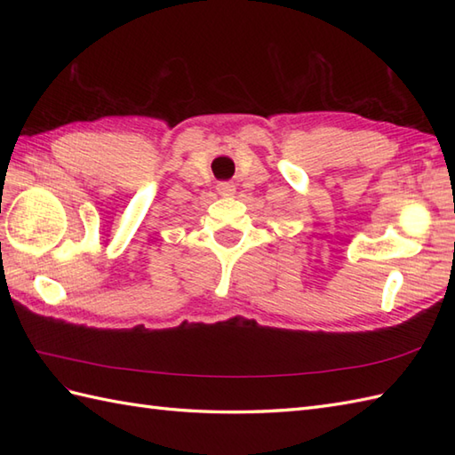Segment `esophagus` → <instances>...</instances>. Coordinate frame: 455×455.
<instances>
[{"mask_svg": "<svg viewBox=\"0 0 455 455\" xmlns=\"http://www.w3.org/2000/svg\"><path fill=\"white\" fill-rule=\"evenodd\" d=\"M217 191L222 197H230V196H235V186L230 181H222L217 186Z\"/></svg>", "mask_w": 455, "mask_h": 455, "instance_id": "esophagus-1", "label": "esophagus"}]
</instances>
